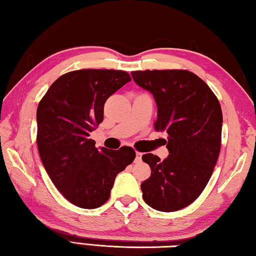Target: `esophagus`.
Segmentation results:
<instances>
[{"label": "esophagus", "instance_id": "obj_1", "mask_svg": "<svg viewBox=\"0 0 256 256\" xmlns=\"http://www.w3.org/2000/svg\"><path fill=\"white\" fill-rule=\"evenodd\" d=\"M142 159V152H136V160L137 162H139Z\"/></svg>", "mask_w": 256, "mask_h": 256}]
</instances>
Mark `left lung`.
I'll list each match as a JSON object with an SVG mask.
<instances>
[{"label":"left lung","instance_id":"obj_1","mask_svg":"<svg viewBox=\"0 0 256 256\" xmlns=\"http://www.w3.org/2000/svg\"><path fill=\"white\" fill-rule=\"evenodd\" d=\"M132 76L155 98V129L168 134L167 158L142 155L152 170L140 185L142 198L154 210H180L202 194L213 174L220 150V104L210 86L190 71H132Z\"/></svg>","mask_w":256,"mask_h":256}]
</instances>
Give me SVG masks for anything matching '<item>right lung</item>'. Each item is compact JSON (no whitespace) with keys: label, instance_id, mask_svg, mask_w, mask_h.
Here are the masks:
<instances>
[{"label":"right lung","instance_id":"obj_1","mask_svg":"<svg viewBox=\"0 0 256 256\" xmlns=\"http://www.w3.org/2000/svg\"><path fill=\"white\" fill-rule=\"evenodd\" d=\"M126 71L84 69L61 76L38 106L36 144L48 175L70 203L94 210L109 200L114 178L136 157L132 147L96 148L106 100L126 84Z\"/></svg>","mask_w":256,"mask_h":256}]
</instances>
